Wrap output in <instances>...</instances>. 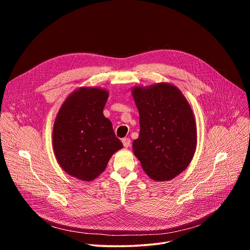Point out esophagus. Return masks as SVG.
Instances as JSON below:
<instances>
[{
	"instance_id": "obj_1",
	"label": "esophagus",
	"mask_w": 250,
	"mask_h": 250,
	"mask_svg": "<svg viewBox=\"0 0 250 250\" xmlns=\"http://www.w3.org/2000/svg\"><path fill=\"white\" fill-rule=\"evenodd\" d=\"M122 142H123V145H124L125 147H129L130 145H131V141H130L129 138H123Z\"/></svg>"
}]
</instances>
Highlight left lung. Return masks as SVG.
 <instances>
[{"mask_svg":"<svg viewBox=\"0 0 250 250\" xmlns=\"http://www.w3.org/2000/svg\"><path fill=\"white\" fill-rule=\"evenodd\" d=\"M131 94L140 125L133 153L152 180H171L189 166L197 148L191 105L179 89L164 82L134 86Z\"/></svg>","mask_w":250,"mask_h":250,"instance_id":"1","label":"left lung"}]
</instances>
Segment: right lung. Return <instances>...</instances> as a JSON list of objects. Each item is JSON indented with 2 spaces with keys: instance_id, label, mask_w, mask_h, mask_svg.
<instances>
[{
  "instance_id": "add662e5",
  "label": "right lung",
  "mask_w": 250,
  "mask_h": 250,
  "mask_svg": "<svg viewBox=\"0 0 250 250\" xmlns=\"http://www.w3.org/2000/svg\"><path fill=\"white\" fill-rule=\"evenodd\" d=\"M109 92L80 87L63 102L52 130V146L60 167L70 176L90 182L102 174L123 144L103 110Z\"/></svg>"
}]
</instances>
